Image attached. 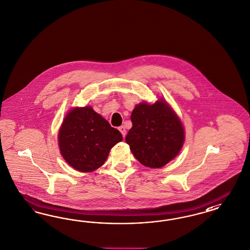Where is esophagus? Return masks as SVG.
<instances>
[{
	"label": "esophagus",
	"mask_w": 250,
	"mask_h": 250,
	"mask_svg": "<svg viewBox=\"0 0 250 250\" xmlns=\"http://www.w3.org/2000/svg\"><path fill=\"white\" fill-rule=\"evenodd\" d=\"M119 130L121 131V134H122L123 138L126 136V129H125V127H124V126H121V127L119 128Z\"/></svg>",
	"instance_id": "obj_1"
}]
</instances>
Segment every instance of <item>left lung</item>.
Here are the masks:
<instances>
[{"mask_svg":"<svg viewBox=\"0 0 250 250\" xmlns=\"http://www.w3.org/2000/svg\"><path fill=\"white\" fill-rule=\"evenodd\" d=\"M126 143L135 158L147 167L160 168L177 156L185 131L177 114L164 99L153 105L140 103L132 110Z\"/></svg>","mask_w":250,"mask_h":250,"instance_id":"8db88e82","label":"left lung"}]
</instances>
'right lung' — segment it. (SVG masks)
Wrapping results in <instances>:
<instances>
[{
  "label": "right lung",
  "mask_w": 250,
  "mask_h": 250,
  "mask_svg": "<svg viewBox=\"0 0 250 250\" xmlns=\"http://www.w3.org/2000/svg\"><path fill=\"white\" fill-rule=\"evenodd\" d=\"M121 141V132L112 128L90 105L71 109L58 134L62 157L74 169L81 172L99 168L113 146Z\"/></svg>",
  "instance_id": "1"
}]
</instances>
